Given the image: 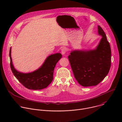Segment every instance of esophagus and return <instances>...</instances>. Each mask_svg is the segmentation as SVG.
Here are the masks:
<instances>
[{"mask_svg": "<svg viewBox=\"0 0 122 122\" xmlns=\"http://www.w3.org/2000/svg\"><path fill=\"white\" fill-rule=\"evenodd\" d=\"M67 51V49L66 47H63L61 50V53L63 55H65Z\"/></svg>", "mask_w": 122, "mask_h": 122, "instance_id": "esophagus-1", "label": "esophagus"}]
</instances>
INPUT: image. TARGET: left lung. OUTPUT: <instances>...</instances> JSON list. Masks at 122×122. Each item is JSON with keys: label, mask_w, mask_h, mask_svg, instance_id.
Wrapping results in <instances>:
<instances>
[{"label": "left lung", "mask_w": 122, "mask_h": 122, "mask_svg": "<svg viewBox=\"0 0 122 122\" xmlns=\"http://www.w3.org/2000/svg\"><path fill=\"white\" fill-rule=\"evenodd\" d=\"M97 26L98 34L102 38L95 49L73 50L68 56L74 77L84 87L97 85L107 75L111 67L110 45L102 28Z\"/></svg>", "instance_id": "1"}]
</instances>
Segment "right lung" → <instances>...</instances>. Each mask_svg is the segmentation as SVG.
<instances>
[{"label": "right lung", "instance_id": "obj_1", "mask_svg": "<svg viewBox=\"0 0 122 122\" xmlns=\"http://www.w3.org/2000/svg\"><path fill=\"white\" fill-rule=\"evenodd\" d=\"M10 48L9 56L10 66L14 76L25 87L31 90H41L46 88L53 80L54 69L56 63L61 58L60 53L48 56L43 64L37 70L29 73L20 72L14 68L11 56Z\"/></svg>", "mask_w": 122, "mask_h": 122}]
</instances>
